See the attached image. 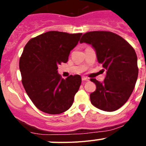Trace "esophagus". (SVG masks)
<instances>
[{
  "instance_id": "esophagus-1",
  "label": "esophagus",
  "mask_w": 146,
  "mask_h": 146,
  "mask_svg": "<svg viewBox=\"0 0 146 146\" xmlns=\"http://www.w3.org/2000/svg\"><path fill=\"white\" fill-rule=\"evenodd\" d=\"M82 81H88V78H87V77H82Z\"/></svg>"
}]
</instances>
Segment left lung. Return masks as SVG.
<instances>
[{
  "mask_svg": "<svg viewBox=\"0 0 146 146\" xmlns=\"http://www.w3.org/2000/svg\"><path fill=\"white\" fill-rule=\"evenodd\" d=\"M80 43L91 44L99 64L106 70L103 82L91 78L96 86L90 99L93 105L104 111L119 109L135 88L137 76V57L133 47L118 35L109 31H91L83 34Z\"/></svg>",
  "mask_w": 146,
  "mask_h": 146,
  "instance_id": "left-lung-1",
  "label": "left lung"
}]
</instances>
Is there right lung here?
I'll use <instances>...</instances> for the list:
<instances>
[{
	"label": "right lung",
	"mask_w": 146,
	"mask_h": 146,
	"mask_svg": "<svg viewBox=\"0 0 146 146\" xmlns=\"http://www.w3.org/2000/svg\"><path fill=\"white\" fill-rule=\"evenodd\" d=\"M82 33L48 31L31 38L20 59L22 82L34 105L44 113L60 114L74 102L82 79L78 74L62 79L58 66L66 63Z\"/></svg>",
	"instance_id": "right-lung-1"
}]
</instances>
